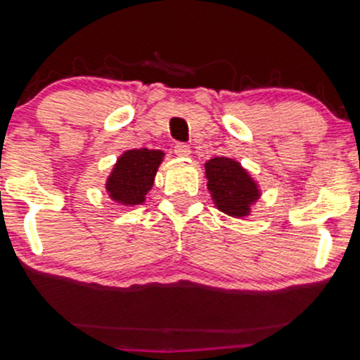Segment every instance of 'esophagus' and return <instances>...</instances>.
<instances>
[{"label":"esophagus","instance_id":"obj_1","mask_svg":"<svg viewBox=\"0 0 360 360\" xmlns=\"http://www.w3.org/2000/svg\"><path fill=\"white\" fill-rule=\"evenodd\" d=\"M174 154L177 157H181V159H184V157H189V154H191V147L186 146V143H176Z\"/></svg>","mask_w":360,"mask_h":360}]
</instances>
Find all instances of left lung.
Segmentation results:
<instances>
[{
	"label": "left lung",
	"instance_id": "8db88e82",
	"mask_svg": "<svg viewBox=\"0 0 360 360\" xmlns=\"http://www.w3.org/2000/svg\"><path fill=\"white\" fill-rule=\"evenodd\" d=\"M208 191L213 203L229 217L242 218L259 200L260 191L249 172L230 157H214L205 164Z\"/></svg>",
	"mask_w": 360,
	"mask_h": 360
}]
</instances>
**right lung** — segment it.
Returning a JSON list of instances; mask_svg holds the SVG:
<instances>
[{
  "label": "right lung",
  "mask_w": 360,
  "mask_h": 360,
  "mask_svg": "<svg viewBox=\"0 0 360 360\" xmlns=\"http://www.w3.org/2000/svg\"><path fill=\"white\" fill-rule=\"evenodd\" d=\"M162 159V150L131 148L123 152L106 179V191L111 200L125 206L142 205Z\"/></svg>",
  "instance_id": "obj_1"
}]
</instances>
